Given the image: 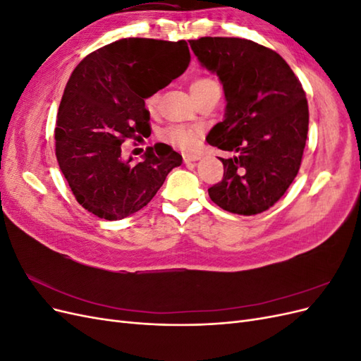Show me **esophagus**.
<instances>
[{
	"instance_id": "34e87169",
	"label": "esophagus",
	"mask_w": 361,
	"mask_h": 361,
	"mask_svg": "<svg viewBox=\"0 0 361 361\" xmlns=\"http://www.w3.org/2000/svg\"><path fill=\"white\" fill-rule=\"evenodd\" d=\"M200 159V155H194V154H185L183 155V162L185 164H191V162H195Z\"/></svg>"
}]
</instances>
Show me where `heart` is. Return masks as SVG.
<instances>
[{
	"label": "heart",
	"mask_w": 361,
	"mask_h": 361,
	"mask_svg": "<svg viewBox=\"0 0 361 361\" xmlns=\"http://www.w3.org/2000/svg\"><path fill=\"white\" fill-rule=\"evenodd\" d=\"M212 89H220V85H218V82L212 78H197L190 85V92L192 97L209 92ZM157 106H158V94L149 96L146 99L147 110L154 113L157 110ZM199 135H200L199 129L183 126V125H173L164 130L162 140H166L167 143L176 146L182 150H191L195 147V145H197Z\"/></svg>",
	"instance_id": "obj_1"
}]
</instances>
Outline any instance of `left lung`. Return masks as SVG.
Masks as SVG:
<instances>
[{"label": "left lung", "instance_id": "1", "mask_svg": "<svg viewBox=\"0 0 361 361\" xmlns=\"http://www.w3.org/2000/svg\"><path fill=\"white\" fill-rule=\"evenodd\" d=\"M190 47L223 84V122L206 137L232 154L220 158L223 180L211 200L239 215L260 214L280 200L298 174L309 130V105L297 76L276 51L247 39L202 37Z\"/></svg>", "mask_w": 361, "mask_h": 361}]
</instances>
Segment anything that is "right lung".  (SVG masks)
Masks as SVG:
<instances>
[{"instance_id":"obj_1","label":"right lung","mask_w":361,"mask_h":361,"mask_svg":"<svg viewBox=\"0 0 361 361\" xmlns=\"http://www.w3.org/2000/svg\"><path fill=\"white\" fill-rule=\"evenodd\" d=\"M185 40L129 37L89 54L72 72L57 114L56 157L84 209L123 220L155 197L182 164L169 145L149 147L143 161L122 158L126 138L150 134L145 101L190 64Z\"/></svg>"}]
</instances>
